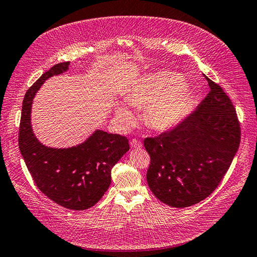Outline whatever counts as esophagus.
I'll return each instance as SVG.
<instances>
[{"instance_id":"1","label":"esophagus","mask_w":257,"mask_h":257,"mask_svg":"<svg viewBox=\"0 0 257 257\" xmlns=\"http://www.w3.org/2000/svg\"><path fill=\"white\" fill-rule=\"evenodd\" d=\"M130 144H131L132 148H137V149H138V148H142L143 147V144L141 143V141H138V139H136V138L132 139Z\"/></svg>"}]
</instances>
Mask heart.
Returning a JSON list of instances; mask_svg holds the SVG:
<instances>
[{
    "mask_svg": "<svg viewBox=\"0 0 257 257\" xmlns=\"http://www.w3.org/2000/svg\"><path fill=\"white\" fill-rule=\"evenodd\" d=\"M181 83V76L174 72L148 73L134 83L125 99L132 106H147L145 116L150 127L170 130L184 118L191 105V91ZM115 113L123 122L130 123L134 119L130 108L122 104L116 105Z\"/></svg>",
    "mask_w": 257,
    "mask_h": 257,
    "instance_id": "b5f03b06",
    "label": "heart"
}]
</instances>
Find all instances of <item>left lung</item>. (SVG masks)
<instances>
[{"mask_svg":"<svg viewBox=\"0 0 257 257\" xmlns=\"http://www.w3.org/2000/svg\"><path fill=\"white\" fill-rule=\"evenodd\" d=\"M206 79L210 91L195 110L172 130L144 141L151 161L148 185L170 207H190L212 194L239 148L235 107L219 84Z\"/></svg>","mask_w":257,"mask_h":257,"instance_id":"8db88e82","label":"left lung"}]
</instances>
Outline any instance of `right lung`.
Masks as SVG:
<instances>
[{
  "mask_svg": "<svg viewBox=\"0 0 257 257\" xmlns=\"http://www.w3.org/2000/svg\"><path fill=\"white\" fill-rule=\"evenodd\" d=\"M69 62L53 65L27 91L22 103L19 149L33 180L43 194L71 210H85L103 197L111 182V169L130 150L125 136L97 130L84 143L53 149L42 145L31 125V107L45 80L68 69Z\"/></svg>",
  "mask_w": 257,
  "mask_h": 257,
  "instance_id": "1",
  "label": "right lung"
}]
</instances>
